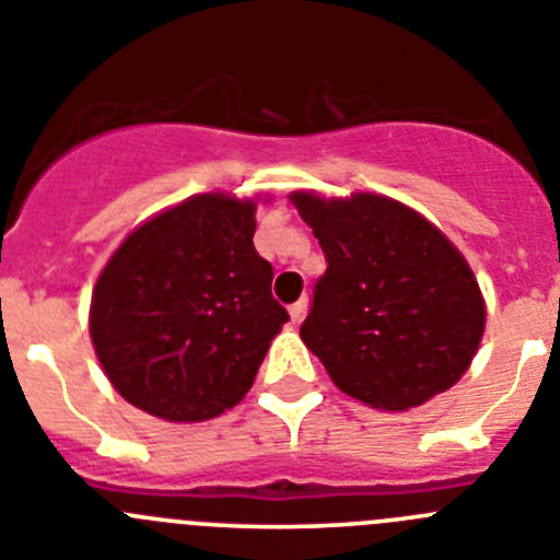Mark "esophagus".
I'll list each match as a JSON object with an SVG mask.
<instances>
[{"label": "esophagus", "instance_id": "esophagus-1", "mask_svg": "<svg viewBox=\"0 0 560 560\" xmlns=\"http://www.w3.org/2000/svg\"><path fill=\"white\" fill-rule=\"evenodd\" d=\"M304 315H306V298H301V301H295V304L290 306V317L292 323H301L304 320Z\"/></svg>", "mask_w": 560, "mask_h": 560}]
</instances>
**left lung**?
<instances>
[{"mask_svg": "<svg viewBox=\"0 0 560 560\" xmlns=\"http://www.w3.org/2000/svg\"><path fill=\"white\" fill-rule=\"evenodd\" d=\"M292 201L326 256L301 339L334 384L386 411L456 384L478 351L486 310L451 240L384 196L295 192Z\"/></svg>", "mask_w": 560, "mask_h": 560, "instance_id": "8db88e82", "label": "left lung"}]
</instances>
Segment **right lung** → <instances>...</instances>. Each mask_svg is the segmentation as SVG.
Segmentation results:
<instances>
[{"mask_svg": "<svg viewBox=\"0 0 560 560\" xmlns=\"http://www.w3.org/2000/svg\"><path fill=\"white\" fill-rule=\"evenodd\" d=\"M254 203L196 196L135 229L98 276L91 337L124 398L171 422L240 404L290 320L254 248Z\"/></svg>", "mask_w": 560, "mask_h": 560, "instance_id": "1", "label": "right lung"}]
</instances>
